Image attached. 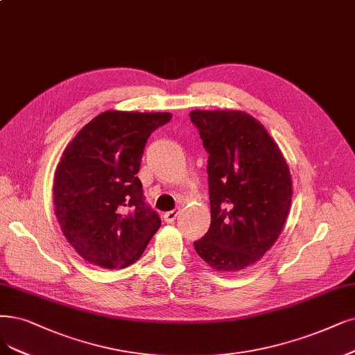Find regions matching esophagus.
<instances>
[{"label": "esophagus", "instance_id": "esophagus-1", "mask_svg": "<svg viewBox=\"0 0 355 355\" xmlns=\"http://www.w3.org/2000/svg\"><path fill=\"white\" fill-rule=\"evenodd\" d=\"M178 214H180V209H174V211L166 212V214L164 215V219H165V222H168V224H171V222L175 220V218L178 216Z\"/></svg>", "mask_w": 355, "mask_h": 355}]
</instances>
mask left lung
I'll return each mask as SVG.
<instances>
[{
  "mask_svg": "<svg viewBox=\"0 0 355 355\" xmlns=\"http://www.w3.org/2000/svg\"><path fill=\"white\" fill-rule=\"evenodd\" d=\"M209 153L211 227L194 243L218 272L259 261L281 235L290 214L293 178L279 146L254 116L237 110H194Z\"/></svg>",
  "mask_w": 355,
  "mask_h": 355,
  "instance_id": "1",
  "label": "left lung"
}]
</instances>
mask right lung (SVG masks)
Wrapping results in <instances>:
<instances>
[{
	"label": "right lung",
	"instance_id": "right-lung-1",
	"mask_svg": "<svg viewBox=\"0 0 355 355\" xmlns=\"http://www.w3.org/2000/svg\"><path fill=\"white\" fill-rule=\"evenodd\" d=\"M169 112L105 111L64 149L54 174V211L64 237L87 263L123 269L143 254L161 219L137 178L152 131Z\"/></svg>",
	"mask_w": 355,
	"mask_h": 355
}]
</instances>
